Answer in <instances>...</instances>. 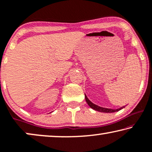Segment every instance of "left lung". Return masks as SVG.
I'll use <instances>...</instances> for the list:
<instances>
[{
  "label": "left lung",
  "mask_w": 152,
  "mask_h": 152,
  "mask_svg": "<svg viewBox=\"0 0 152 152\" xmlns=\"http://www.w3.org/2000/svg\"><path fill=\"white\" fill-rule=\"evenodd\" d=\"M85 99H86V101L87 102V104H88V106L90 107L91 108L94 109L95 110L99 111V112H102V113H114V112H117V111L120 110L121 109H122L123 108H124V106L122 107V108H118V109H111V108H103V107H100L97 105H95L94 104H93L92 102H91L90 100L88 99V98L87 97V96L85 94Z\"/></svg>",
  "instance_id": "obj_1"
}]
</instances>
